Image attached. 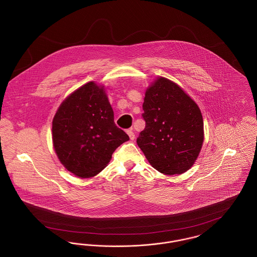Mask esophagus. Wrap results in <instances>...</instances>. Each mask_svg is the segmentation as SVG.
Instances as JSON below:
<instances>
[{"mask_svg":"<svg viewBox=\"0 0 257 257\" xmlns=\"http://www.w3.org/2000/svg\"><path fill=\"white\" fill-rule=\"evenodd\" d=\"M127 134L129 136V138H130V140H135V133L133 132V129H129V130H127Z\"/></svg>","mask_w":257,"mask_h":257,"instance_id":"obj_1","label":"esophagus"}]
</instances>
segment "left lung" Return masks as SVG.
<instances>
[{"label": "left lung", "instance_id": "left-lung-1", "mask_svg": "<svg viewBox=\"0 0 257 257\" xmlns=\"http://www.w3.org/2000/svg\"><path fill=\"white\" fill-rule=\"evenodd\" d=\"M143 110L146 128L137 144L150 165L168 175L192 168L204 139L196 102L175 83L160 77L147 88Z\"/></svg>", "mask_w": 257, "mask_h": 257}]
</instances>
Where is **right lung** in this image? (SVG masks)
I'll return each mask as SVG.
<instances>
[{
    "mask_svg": "<svg viewBox=\"0 0 257 257\" xmlns=\"http://www.w3.org/2000/svg\"><path fill=\"white\" fill-rule=\"evenodd\" d=\"M55 151L66 170L88 178L110 162L129 136L113 121L104 86L87 83L61 103L53 119Z\"/></svg>",
    "mask_w": 257,
    "mask_h": 257,
    "instance_id": "right-lung-1",
    "label": "right lung"
}]
</instances>
